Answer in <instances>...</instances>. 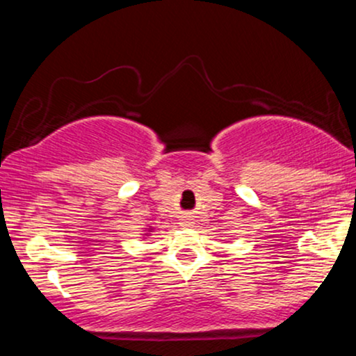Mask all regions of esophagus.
I'll list each match as a JSON object with an SVG mask.
<instances>
[{
    "label": "esophagus",
    "instance_id": "1",
    "mask_svg": "<svg viewBox=\"0 0 356 356\" xmlns=\"http://www.w3.org/2000/svg\"><path fill=\"white\" fill-rule=\"evenodd\" d=\"M181 226L182 227H192V226H194V222H192L191 216H186V218L181 219Z\"/></svg>",
    "mask_w": 356,
    "mask_h": 356
}]
</instances>
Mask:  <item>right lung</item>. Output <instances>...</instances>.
<instances>
[{
	"mask_svg": "<svg viewBox=\"0 0 356 356\" xmlns=\"http://www.w3.org/2000/svg\"><path fill=\"white\" fill-rule=\"evenodd\" d=\"M149 232H150V229H149Z\"/></svg>",
	"mask_w": 356,
	"mask_h": 356,
	"instance_id": "right-lung-1",
	"label": "right lung"
}]
</instances>
